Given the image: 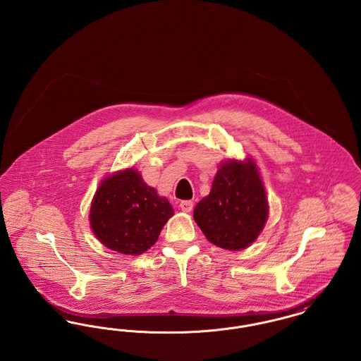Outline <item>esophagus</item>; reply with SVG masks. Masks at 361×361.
<instances>
[{
  "label": "esophagus",
  "mask_w": 361,
  "mask_h": 361,
  "mask_svg": "<svg viewBox=\"0 0 361 361\" xmlns=\"http://www.w3.org/2000/svg\"><path fill=\"white\" fill-rule=\"evenodd\" d=\"M180 207H181V209H183L184 212H190L192 208H193V203H192L190 200H184V202L180 203Z\"/></svg>",
  "instance_id": "esophagus-1"
}]
</instances>
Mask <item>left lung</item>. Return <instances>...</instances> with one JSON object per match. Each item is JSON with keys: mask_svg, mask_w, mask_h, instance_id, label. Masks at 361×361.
<instances>
[{"mask_svg": "<svg viewBox=\"0 0 361 361\" xmlns=\"http://www.w3.org/2000/svg\"><path fill=\"white\" fill-rule=\"evenodd\" d=\"M268 199L252 158L227 159L214 177L209 195L193 209V219L211 243L242 250L257 240L268 219Z\"/></svg>", "mask_w": 361, "mask_h": 361, "instance_id": "1", "label": "left lung"}]
</instances>
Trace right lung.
<instances>
[{
    "label": "right lung",
    "instance_id": "add662e5",
    "mask_svg": "<svg viewBox=\"0 0 361 361\" xmlns=\"http://www.w3.org/2000/svg\"><path fill=\"white\" fill-rule=\"evenodd\" d=\"M173 212L168 199L128 168L102 181L92 200L89 221L96 238L108 249L139 256L154 245Z\"/></svg>",
    "mask_w": 361,
    "mask_h": 361
}]
</instances>
